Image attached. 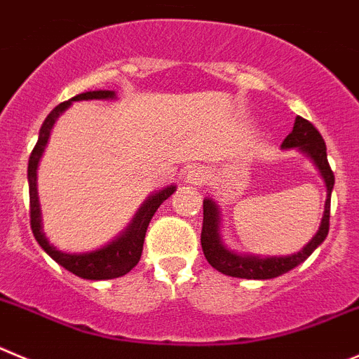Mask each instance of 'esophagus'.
I'll list each match as a JSON object with an SVG mask.
<instances>
[{"instance_id":"34e87169","label":"esophagus","mask_w":359,"mask_h":359,"mask_svg":"<svg viewBox=\"0 0 359 359\" xmlns=\"http://www.w3.org/2000/svg\"><path fill=\"white\" fill-rule=\"evenodd\" d=\"M186 180L191 184H202L208 180V172L202 166H191L187 170Z\"/></svg>"}]
</instances>
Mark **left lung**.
Masks as SVG:
<instances>
[{"instance_id":"1","label":"left lung","mask_w":359,"mask_h":359,"mask_svg":"<svg viewBox=\"0 0 359 359\" xmlns=\"http://www.w3.org/2000/svg\"><path fill=\"white\" fill-rule=\"evenodd\" d=\"M283 148H299L306 156L315 163L318 168L325 187H327V198H325L324 216H322L320 229L313 236V240L304 248L292 256H272L261 257L252 256V254H236L229 250L219 238V212L218 205L211 198L203 200V224H202V250L205 259L209 261L212 268L218 272L231 277H240V279H273L283 273L290 272L292 268L304 263L313 254L318 245L325 240L329 232V211H331V191L334 186V173L327 163V151L325 143L322 140L320 132L309 123L308 119L297 116L293 130L286 135V140L280 144Z\"/></svg>"}]
</instances>
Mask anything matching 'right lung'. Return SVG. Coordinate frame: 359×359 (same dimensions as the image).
Masks as SVG:
<instances>
[{
  "label": "right lung",
  "instance_id": "right-lung-1",
  "mask_svg": "<svg viewBox=\"0 0 359 359\" xmlns=\"http://www.w3.org/2000/svg\"><path fill=\"white\" fill-rule=\"evenodd\" d=\"M116 98L114 91H87L82 95L73 96L67 102H62L60 105L53 109L44 119L41 132H39L37 144L34 147L28 159V186H30V225L37 243L43 247L51 259H55L60 266H64L67 272L75 273L82 279L102 280V279H116L125 273H128L135 264L140 263L141 254H143L144 234H147L148 224L151 216L156 215L161 203L175 193V186H168L156 195L148 196L147 202L135 212L134 219L130 222L125 232L118 236L114 241H111L105 247L98 248L93 252H83V254H67V252L57 250L53 245H50L48 238L44 236L43 227H41V208H39L37 196V164L43 156L44 147L48 143L50 132L53 128L55 121L69 107L73 102H82V100H112Z\"/></svg>",
  "mask_w": 359,
  "mask_h": 359
}]
</instances>
